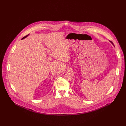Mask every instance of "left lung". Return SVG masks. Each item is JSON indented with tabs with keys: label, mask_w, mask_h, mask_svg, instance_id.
Here are the masks:
<instances>
[{
	"label": "left lung",
	"mask_w": 126,
	"mask_h": 126,
	"mask_svg": "<svg viewBox=\"0 0 126 126\" xmlns=\"http://www.w3.org/2000/svg\"><path fill=\"white\" fill-rule=\"evenodd\" d=\"M111 42V43H112V45H113V46H114V44H113V43H112V42Z\"/></svg>",
	"instance_id": "8db88e82"
}]
</instances>
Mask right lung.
<instances>
[{
	"label": "right lung",
	"mask_w": 126,
	"mask_h": 126,
	"mask_svg": "<svg viewBox=\"0 0 126 126\" xmlns=\"http://www.w3.org/2000/svg\"><path fill=\"white\" fill-rule=\"evenodd\" d=\"M29 35V34H28ZM28 35H26V36H24V37H23L22 38V39H23L24 38H26V37H27V36H28Z\"/></svg>",
	"instance_id": "obj_1"
}]
</instances>
